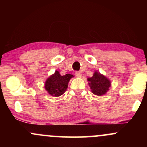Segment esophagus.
<instances>
[{"instance_id": "1", "label": "esophagus", "mask_w": 147, "mask_h": 147, "mask_svg": "<svg viewBox=\"0 0 147 147\" xmlns=\"http://www.w3.org/2000/svg\"><path fill=\"white\" fill-rule=\"evenodd\" d=\"M75 75L77 76V77H82V73H81L80 72H78V71L75 72Z\"/></svg>"}]
</instances>
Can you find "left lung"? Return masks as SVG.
<instances>
[{
  "instance_id": "left-lung-1",
  "label": "left lung",
  "mask_w": 147,
  "mask_h": 147,
  "mask_svg": "<svg viewBox=\"0 0 147 147\" xmlns=\"http://www.w3.org/2000/svg\"><path fill=\"white\" fill-rule=\"evenodd\" d=\"M87 80L91 92L97 96L106 95L111 86L110 79L97 70L94 72L92 77H88Z\"/></svg>"
}]
</instances>
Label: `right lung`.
I'll use <instances>...</instances> for the list:
<instances>
[{
  "instance_id": "right-lung-1",
  "label": "right lung",
  "mask_w": 147,
  "mask_h": 147,
  "mask_svg": "<svg viewBox=\"0 0 147 147\" xmlns=\"http://www.w3.org/2000/svg\"><path fill=\"white\" fill-rule=\"evenodd\" d=\"M72 77H74V75L70 74L61 75L59 72L56 70L45 81L44 86L45 90L51 96L59 97L66 91L69 82Z\"/></svg>"
}]
</instances>
